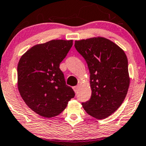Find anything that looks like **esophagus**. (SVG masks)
Returning a JSON list of instances; mask_svg holds the SVG:
<instances>
[{"label": "esophagus", "instance_id": "obj_1", "mask_svg": "<svg viewBox=\"0 0 146 146\" xmlns=\"http://www.w3.org/2000/svg\"><path fill=\"white\" fill-rule=\"evenodd\" d=\"M78 88H79L78 86H73L72 87L73 90H74L75 92H78Z\"/></svg>", "mask_w": 146, "mask_h": 146}]
</instances>
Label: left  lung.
Here are the masks:
<instances>
[{
    "instance_id": "8db88e82",
    "label": "left lung",
    "mask_w": 146,
    "mask_h": 146,
    "mask_svg": "<svg viewBox=\"0 0 146 146\" xmlns=\"http://www.w3.org/2000/svg\"><path fill=\"white\" fill-rule=\"evenodd\" d=\"M76 50L90 71L91 97L82 107L97 119L110 116L121 105L129 86L127 58L123 50L104 37L75 41Z\"/></svg>"
}]
</instances>
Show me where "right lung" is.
Returning <instances> with one entry per match:
<instances>
[{"instance_id":"add662e5","label":"right lung","mask_w":146,"mask_h":146,"mask_svg":"<svg viewBox=\"0 0 146 146\" xmlns=\"http://www.w3.org/2000/svg\"><path fill=\"white\" fill-rule=\"evenodd\" d=\"M72 44V40L54 39L36 45L19 62V91L26 105L41 116H57L74 97V92L66 84L60 69Z\"/></svg>"}]
</instances>
